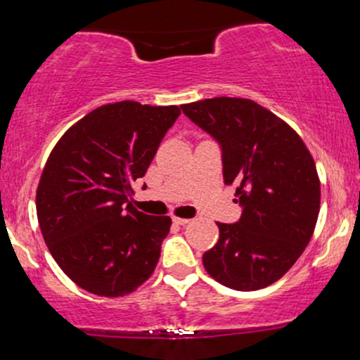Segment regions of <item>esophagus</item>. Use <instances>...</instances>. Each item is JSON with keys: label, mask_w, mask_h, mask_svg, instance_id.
<instances>
[{"label": "esophagus", "mask_w": 360, "mask_h": 360, "mask_svg": "<svg viewBox=\"0 0 360 360\" xmlns=\"http://www.w3.org/2000/svg\"><path fill=\"white\" fill-rule=\"evenodd\" d=\"M172 221H174L176 225H186V223H189L188 218H179V217H174V218H172Z\"/></svg>", "instance_id": "34e87169"}]
</instances>
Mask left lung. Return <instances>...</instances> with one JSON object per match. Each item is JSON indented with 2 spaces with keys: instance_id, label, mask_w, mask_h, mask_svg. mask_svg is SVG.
Wrapping results in <instances>:
<instances>
[{
  "instance_id": "obj_1",
  "label": "left lung",
  "mask_w": 360,
  "mask_h": 360,
  "mask_svg": "<svg viewBox=\"0 0 360 360\" xmlns=\"http://www.w3.org/2000/svg\"><path fill=\"white\" fill-rule=\"evenodd\" d=\"M181 110L218 142L223 179L242 206L240 220L217 223L220 238L203 254L206 272L237 291L269 286L291 269L315 230V160L286 122L252 100L220 96Z\"/></svg>"
}]
</instances>
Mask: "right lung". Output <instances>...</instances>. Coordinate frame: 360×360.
<instances>
[{"mask_svg":"<svg viewBox=\"0 0 360 360\" xmlns=\"http://www.w3.org/2000/svg\"><path fill=\"white\" fill-rule=\"evenodd\" d=\"M179 115L177 106L103 105L49 155L37 188L39 225L60 269L86 291L118 298L154 272L171 218L139 212L128 196Z\"/></svg>","mask_w":360,"mask_h":360,"instance_id":"obj_1","label":"right lung"}]
</instances>
